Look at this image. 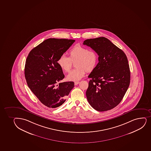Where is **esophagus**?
I'll return each instance as SVG.
<instances>
[{"label": "esophagus", "instance_id": "esophagus-1", "mask_svg": "<svg viewBox=\"0 0 151 151\" xmlns=\"http://www.w3.org/2000/svg\"><path fill=\"white\" fill-rule=\"evenodd\" d=\"M79 82H78V81H77V82H75L74 84L75 85H78L79 83Z\"/></svg>", "mask_w": 151, "mask_h": 151}]
</instances>
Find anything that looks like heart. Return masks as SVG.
Returning a JSON list of instances; mask_svg holds the SVG:
<instances>
[{
  "instance_id": "obj_1",
  "label": "heart",
  "mask_w": 151,
  "mask_h": 151,
  "mask_svg": "<svg viewBox=\"0 0 151 151\" xmlns=\"http://www.w3.org/2000/svg\"><path fill=\"white\" fill-rule=\"evenodd\" d=\"M68 54L69 57L60 55L57 63L62 70L68 72L71 68L72 62L76 61L75 67L76 68L67 76V79L69 81H79L84 77L86 72L90 73L93 71L97 65L98 56L97 53L83 46L76 45L69 51Z\"/></svg>"
}]
</instances>
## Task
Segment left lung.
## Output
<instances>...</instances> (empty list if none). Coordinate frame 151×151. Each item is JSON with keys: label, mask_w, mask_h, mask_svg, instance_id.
Listing matches in <instances>:
<instances>
[{"label": "left lung", "mask_w": 151, "mask_h": 151, "mask_svg": "<svg viewBox=\"0 0 151 151\" xmlns=\"http://www.w3.org/2000/svg\"><path fill=\"white\" fill-rule=\"evenodd\" d=\"M83 44L99 56V62L88 76L86 95L90 105L99 112L110 110L123 98L130 83L128 61L123 51L104 37L87 39Z\"/></svg>", "instance_id": "1"}]
</instances>
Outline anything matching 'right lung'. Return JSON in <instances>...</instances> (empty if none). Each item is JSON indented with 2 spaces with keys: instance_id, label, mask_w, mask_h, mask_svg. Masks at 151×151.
<instances>
[{
  "instance_id": "add662e5",
  "label": "right lung",
  "mask_w": 151,
  "mask_h": 151,
  "mask_svg": "<svg viewBox=\"0 0 151 151\" xmlns=\"http://www.w3.org/2000/svg\"><path fill=\"white\" fill-rule=\"evenodd\" d=\"M75 41L49 38L31 50L26 58L25 77L31 91L44 105L55 108L63 104L74 87L73 82L57 83L64 78L57 60Z\"/></svg>"
}]
</instances>
